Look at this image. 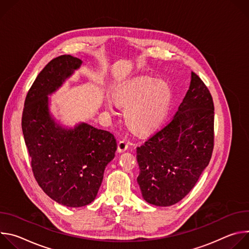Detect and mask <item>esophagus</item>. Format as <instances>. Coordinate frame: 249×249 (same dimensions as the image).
Listing matches in <instances>:
<instances>
[{
  "mask_svg": "<svg viewBox=\"0 0 249 249\" xmlns=\"http://www.w3.org/2000/svg\"><path fill=\"white\" fill-rule=\"evenodd\" d=\"M127 149H128V142L125 141V140L119 141V143H118V152L119 153H123V152L127 151Z\"/></svg>",
  "mask_w": 249,
  "mask_h": 249,
  "instance_id": "esophagus-1",
  "label": "esophagus"
}]
</instances>
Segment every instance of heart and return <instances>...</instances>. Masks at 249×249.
Listing matches in <instances>:
<instances>
[{
  "label": "heart",
  "mask_w": 249,
  "mask_h": 249,
  "mask_svg": "<svg viewBox=\"0 0 249 249\" xmlns=\"http://www.w3.org/2000/svg\"><path fill=\"white\" fill-rule=\"evenodd\" d=\"M117 104L125 108L127 124L138 132H148L164 119L171 100V89L163 80L134 77L112 93ZM111 108V105L107 104Z\"/></svg>",
  "instance_id": "1"
}]
</instances>
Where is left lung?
<instances>
[{
	"mask_svg": "<svg viewBox=\"0 0 249 249\" xmlns=\"http://www.w3.org/2000/svg\"><path fill=\"white\" fill-rule=\"evenodd\" d=\"M214 148V103L195 74L171 120L137 148L142 196L167 207L183 199L210 162Z\"/></svg>",
	"mask_w": 249,
	"mask_h": 249,
	"instance_id": "obj_1",
	"label": "left lung"
}]
</instances>
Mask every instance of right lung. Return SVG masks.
I'll list each match as a JSON object with an SVG mask.
<instances>
[{
	"mask_svg": "<svg viewBox=\"0 0 249 249\" xmlns=\"http://www.w3.org/2000/svg\"><path fill=\"white\" fill-rule=\"evenodd\" d=\"M82 63L71 55L51 60L28 90L21 118L35 179L52 200L71 208L89 205L95 199L104 169L117 150L110 132L85 122L67 128L50 113L48 95Z\"/></svg>",
	"mask_w": 249,
	"mask_h": 249,
	"instance_id": "1",
	"label": "right lung"
}]
</instances>
